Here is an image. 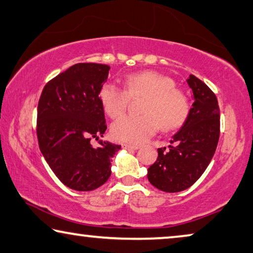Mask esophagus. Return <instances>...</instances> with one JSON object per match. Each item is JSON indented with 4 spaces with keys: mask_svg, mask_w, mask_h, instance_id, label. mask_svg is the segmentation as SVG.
Wrapping results in <instances>:
<instances>
[{
    "mask_svg": "<svg viewBox=\"0 0 253 253\" xmlns=\"http://www.w3.org/2000/svg\"><path fill=\"white\" fill-rule=\"evenodd\" d=\"M123 148L125 150H138L139 145H135V144H128V143H125L123 144Z\"/></svg>",
    "mask_w": 253,
    "mask_h": 253,
    "instance_id": "esophagus-1",
    "label": "esophagus"
}]
</instances>
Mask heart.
<instances>
[{
	"instance_id": "obj_1",
	"label": "heart",
	"mask_w": 253,
	"mask_h": 253,
	"mask_svg": "<svg viewBox=\"0 0 253 253\" xmlns=\"http://www.w3.org/2000/svg\"><path fill=\"white\" fill-rule=\"evenodd\" d=\"M125 88L116 83H104L99 90V100L105 114L118 118L126 111L131 97L146 95L139 116H125L111 127V134L120 142L139 144L159 130H172L185 123L190 114V100L175 82L157 71L146 70L128 75Z\"/></svg>"
}]
</instances>
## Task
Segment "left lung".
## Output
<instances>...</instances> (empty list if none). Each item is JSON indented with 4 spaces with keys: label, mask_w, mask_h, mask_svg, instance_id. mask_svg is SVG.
I'll return each mask as SVG.
<instances>
[{
    "label": "left lung",
    "mask_w": 253,
    "mask_h": 253,
    "mask_svg": "<svg viewBox=\"0 0 253 253\" xmlns=\"http://www.w3.org/2000/svg\"><path fill=\"white\" fill-rule=\"evenodd\" d=\"M194 102L187 119L171 137L170 144L158 149L157 161L148 169V179L158 190L175 193L197 182L212 159L219 139L220 112L212 90L193 75L186 79Z\"/></svg>",
    "instance_id": "8db88e82"
}]
</instances>
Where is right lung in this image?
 <instances>
[{
  "instance_id": "right-lung-1",
  "label": "right lung",
  "mask_w": 253,
  "mask_h": 253,
  "mask_svg": "<svg viewBox=\"0 0 253 253\" xmlns=\"http://www.w3.org/2000/svg\"><path fill=\"white\" fill-rule=\"evenodd\" d=\"M110 67L77 63L45 85L37 108V138L55 176L75 191H93L111 175L122 146L102 141L107 129L99 90ZM99 139L93 148L90 138Z\"/></svg>"
}]
</instances>
